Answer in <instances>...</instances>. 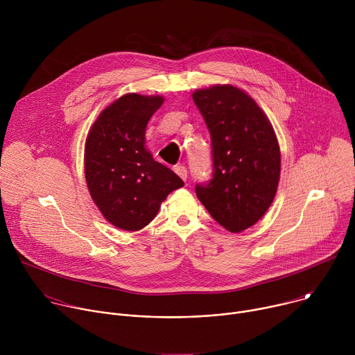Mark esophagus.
Segmentation results:
<instances>
[{"label": "esophagus", "mask_w": 355, "mask_h": 355, "mask_svg": "<svg viewBox=\"0 0 355 355\" xmlns=\"http://www.w3.org/2000/svg\"><path fill=\"white\" fill-rule=\"evenodd\" d=\"M174 171L177 173V175H178L181 180L187 181V178H188V170L185 168V166L178 164V166H175V167H174Z\"/></svg>", "instance_id": "34e87169"}]
</instances>
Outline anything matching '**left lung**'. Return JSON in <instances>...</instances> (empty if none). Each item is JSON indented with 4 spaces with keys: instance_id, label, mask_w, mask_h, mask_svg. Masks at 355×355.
<instances>
[{
    "instance_id": "1",
    "label": "left lung",
    "mask_w": 355,
    "mask_h": 355,
    "mask_svg": "<svg viewBox=\"0 0 355 355\" xmlns=\"http://www.w3.org/2000/svg\"><path fill=\"white\" fill-rule=\"evenodd\" d=\"M192 99L211 135L212 178L195 185L198 199L225 229L239 233L272 204L281 171L274 129L244 91L233 85L198 89Z\"/></svg>"
}]
</instances>
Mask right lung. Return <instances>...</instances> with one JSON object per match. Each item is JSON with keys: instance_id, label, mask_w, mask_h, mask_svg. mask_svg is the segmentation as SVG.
<instances>
[{"instance_id": "obj_1", "label": "right lung", "mask_w": 355, "mask_h": 355, "mask_svg": "<svg viewBox=\"0 0 355 355\" xmlns=\"http://www.w3.org/2000/svg\"><path fill=\"white\" fill-rule=\"evenodd\" d=\"M163 101L159 95L121 96L101 112L85 141L88 191L105 219L123 230L143 229L167 195L184 185L144 148L147 123Z\"/></svg>"}]
</instances>
